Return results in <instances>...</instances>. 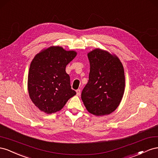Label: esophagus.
Listing matches in <instances>:
<instances>
[{
    "label": "esophagus",
    "instance_id": "obj_1",
    "mask_svg": "<svg viewBox=\"0 0 158 158\" xmlns=\"http://www.w3.org/2000/svg\"><path fill=\"white\" fill-rule=\"evenodd\" d=\"M76 93H77V95L80 96L81 95V89L76 90Z\"/></svg>",
    "mask_w": 158,
    "mask_h": 158
}]
</instances>
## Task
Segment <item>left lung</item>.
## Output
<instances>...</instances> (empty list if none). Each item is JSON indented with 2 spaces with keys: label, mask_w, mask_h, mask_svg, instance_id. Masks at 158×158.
<instances>
[{
  "label": "left lung",
  "mask_w": 158,
  "mask_h": 158,
  "mask_svg": "<svg viewBox=\"0 0 158 158\" xmlns=\"http://www.w3.org/2000/svg\"><path fill=\"white\" fill-rule=\"evenodd\" d=\"M89 81L81 99L87 110L96 116L112 113L123 98L125 77L123 64L117 57L100 49L88 53Z\"/></svg>",
  "instance_id": "1"
}]
</instances>
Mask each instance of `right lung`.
Returning a JSON list of instances; mask_svg holds the SVG:
<instances>
[{
	"label": "right lung",
	"instance_id": "right-lung-1",
	"mask_svg": "<svg viewBox=\"0 0 158 158\" xmlns=\"http://www.w3.org/2000/svg\"><path fill=\"white\" fill-rule=\"evenodd\" d=\"M76 54L59 46L50 47L38 53L31 62L28 89L31 100L40 110L47 114L59 111L75 95L65 67Z\"/></svg>",
	"mask_w": 158,
	"mask_h": 158
}]
</instances>
